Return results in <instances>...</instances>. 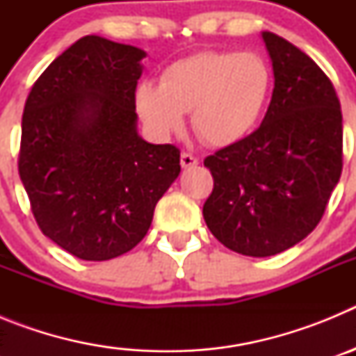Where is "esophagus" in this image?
<instances>
[{
	"mask_svg": "<svg viewBox=\"0 0 356 356\" xmlns=\"http://www.w3.org/2000/svg\"><path fill=\"white\" fill-rule=\"evenodd\" d=\"M180 162H181V168L188 169V168H194V165H197V159L194 155H191V153H181L180 156Z\"/></svg>",
	"mask_w": 356,
	"mask_h": 356,
	"instance_id": "34e87169",
	"label": "esophagus"
}]
</instances>
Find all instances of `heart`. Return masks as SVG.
<instances>
[{
	"label": "heart",
	"mask_w": 356,
	"mask_h": 356,
	"mask_svg": "<svg viewBox=\"0 0 356 356\" xmlns=\"http://www.w3.org/2000/svg\"><path fill=\"white\" fill-rule=\"evenodd\" d=\"M269 90L271 72L259 55L201 51L168 65L160 83H139L135 103L156 137L180 131L184 114L191 112L197 137L209 146L226 147L254 130Z\"/></svg>",
	"instance_id": "b5f03b06"
}]
</instances>
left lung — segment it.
Here are the masks:
<instances>
[{
  "label": "left lung",
  "instance_id": "left-lung-1",
  "mask_svg": "<svg viewBox=\"0 0 356 356\" xmlns=\"http://www.w3.org/2000/svg\"><path fill=\"white\" fill-rule=\"evenodd\" d=\"M275 89L262 124L205 159L213 191L203 217L217 241L271 257L303 241L342 172V114L333 83L294 44L262 31Z\"/></svg>",
  "mask_w": 356,
  "mask_h": 356
}]
</instances>
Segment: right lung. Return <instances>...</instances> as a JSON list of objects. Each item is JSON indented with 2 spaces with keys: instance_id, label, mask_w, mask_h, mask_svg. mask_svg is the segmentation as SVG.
I'll use <instances>...</instances> for the list:
<instances>
[{
  "instance_id": "1",
  "label": "right lung",
  "mask_w": 356,
  "mask_h": 356,
  "mask_svg": "<svg viewBox=\"0 0 356 356\" xmlns=\"http://www.w3.org/2000/svg\"><path fill=\"white\" fill-rule=\"evenodd\" d=\"M143 49L81 37L33 83L19 176L40 232L81 260L134 250L180 175V149L137 134Z\"/></svg>"
}]
</instances>
